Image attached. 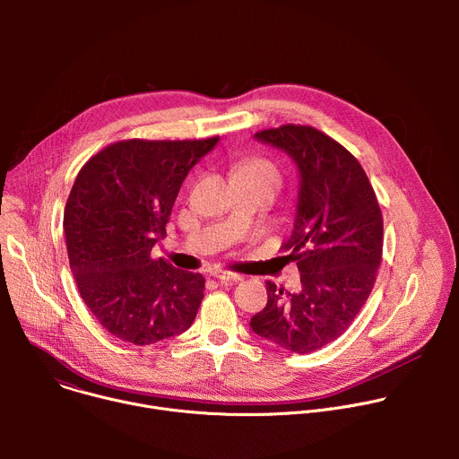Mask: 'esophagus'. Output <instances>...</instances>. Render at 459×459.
<instances>
[{
  "instance_id": "obj_1",
  "label": "esophagus",
  "mask_w": 459,
  "mask_h": 459,
  "mask_svg": "<svg viewBox=\"0 0 459 459\" xmlns=\"http://www.w3.org/2000/svg\"><path fill=\"white\" fill-rule=\"evenodd\" d=\"M211 276L216 278V280H220L221 283H234V281H239V280H241L239 274L230 273V271H212Z\"/></svg>"
}]
</instances>
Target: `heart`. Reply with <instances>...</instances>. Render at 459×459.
<instances>
[{
  "label": "heart",
  "mask_w": 459,
  "mask_h": 459,
  "mask_svg": "<svg viewBox=\"0 0 459 459\" xmlns=\"http://www.w3.org/2000/svg\"><path fill=\"white\" fill-rule=\"evenodd\" d=\"M238 176H254V178H261L269 181L271 185H274L276 188H280L281 185V176L278 172V169L265 160H248L243 165H239L238 169Z\"/></svg>",
  "instance_id": "b5f03b06"
}]
</instances>
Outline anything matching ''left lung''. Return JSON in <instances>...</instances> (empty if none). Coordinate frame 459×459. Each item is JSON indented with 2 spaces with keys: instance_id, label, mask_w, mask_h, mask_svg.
<instances>
[{
  "instance_id": "obj_1",
  "label": "left lung",
  "mask_w": 459,
  "mask_h": 459,
  "mask_svg": "<svg viewBox=\"0 0 459 459\" xmlns=\"http://www.w3.org/2000/svg\"><path fill=\"white\" fill-rule=\"evenodd\" d=\"M255 140L287 152L299 172L289 250L301 274L296 294L267 281V305L252 331L296 352H314L340 338L365 305L381 264L383 218L359 161L308 125H283Z\"/></svg>"
}]
</instances>
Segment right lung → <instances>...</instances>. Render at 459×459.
Here are the masks:
<instances>
[{"label": "right lung", "instance_id": "add662e5", "mask_svg": "<svg viewBox=\"0 0 459 459\" xmlns=\"http://www.w3.org/2000/svg\"><path fill=\"white\" fill-rule=\"evenodd\" d=\"M218 136L183 142H116L78 172L63 229L80 296L121 342L152 345L185 333L205 278L174 269L151 250L163 238L188 170Z\"/></svg>", "mask_w": 459, "mask_h": 459}]
</instances>
